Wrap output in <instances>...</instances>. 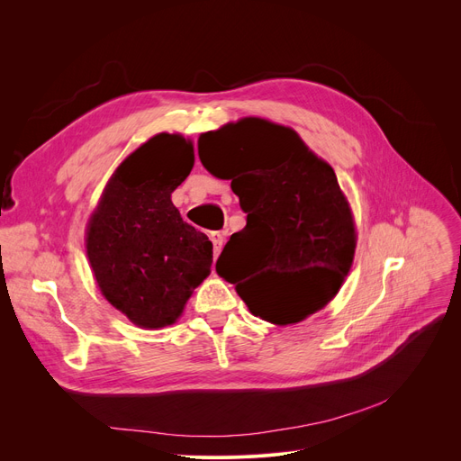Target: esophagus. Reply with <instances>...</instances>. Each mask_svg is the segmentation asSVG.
Segmentation results:
<instances>
[{"instance_id":"1","label":"esophagus","mask_w":461,"mask_h":461,"mask_svg":"<svg viewBox=\"0 0 461 461\" xmlns=\"http://www.w3.org/2000/svg\"><path fill=\"white\" fill-rule=\"evenodd\" d=\"M211 240H212V249H214V256L221 254L222 245H224V233L222 231H212L211 233Z\"/></svg>"}]
</instances>
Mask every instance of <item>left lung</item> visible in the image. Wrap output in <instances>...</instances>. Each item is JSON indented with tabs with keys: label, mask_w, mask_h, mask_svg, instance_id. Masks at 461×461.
Wrapping results in <instances>:
<instances>
[{
	"label": "left lung",
	"mask_w": 461,
	"mask_h": 461,
	"mask_svg": "<svg viewBox=\"0 0 461 461\" xmlns=\"http://www.w3.org/2000/svg\"><path fill=\"white\" fill-rule=\"evenodd\" d=\"M202 164L230 179L247 212L216 273L235 284L254 316L299 323L323 308L348 276L357 233L334 169L299 134L245 117L198 140Z\"/></svg>",
	"instance_id": "left-lung-1"
}]
</instances>
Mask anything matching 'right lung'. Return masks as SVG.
<instances>
[{"label": "right lung", "mask_w": 461, "mask_h": 461, "mask_svg": "<svg viewBox=\"0 0 461 461\" xmlns=\"http://www.w3.org/2000/svg\"><path fill=\"white\" fill-rule=\"evenodd\" d=\"M192 166L190 140L153 136L119 164L89 218L86 249L95 280L141 329L176 323L211 273L212 243L172 203Z\"/></svg>", "instance_id": "add662e5"}]
</instances>
